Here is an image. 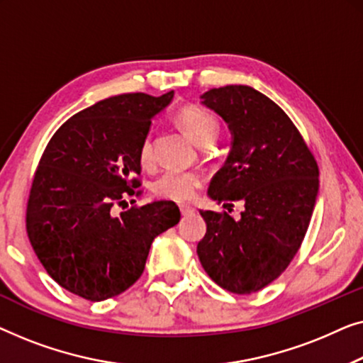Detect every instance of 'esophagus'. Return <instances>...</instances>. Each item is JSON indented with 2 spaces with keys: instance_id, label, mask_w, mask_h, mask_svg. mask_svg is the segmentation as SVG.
Returning a JSON list of instances; mask_svg holds the SVG:
<instances>
[{
  "instance_id": "34e87169",
  "label": "esophagus",
  "mask_w": 363,
  "mask_h": 363,
  "mask_svg": "<svg viewBox=\"0 0 363 363\" xmlns=\"http://www.w3.org/2000/svg\"><path fill=\"white\" fill-rule=\"evenodd\" d=\"M179 211H181V216L182 217H187V216H191V213H194V207L187 206V203H181Z\"/></svg>"
}]
</instances>
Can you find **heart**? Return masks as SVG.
<instances>
[{"label": "heart", "instance_id": "1", "mask_svg": "<svg viewBox=\"0 0 363 363\" xmlns=\"http://www.w3.org/2000/svg\"><path fill=\"white\" fill-rule=\"evenodd\" d=\"M177 123L186 131V135L197 143L199 146L203 143H213L220 130L218 120L211 111L201 108L197 105H187L177 111ZM140 162L143 166H150L152 162V140L151 135L143 138L140 151ZM202 176L196 171L184 169H167L152 182V194L160 199L174 202L192 201L199 189L202 186Z\"/></svg>", "mask_w": 363, "mask_h": 363}]
</instances>
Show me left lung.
Listing matches in <instances>:
<instances>
[{
  "instance_id": "1",
  "label": "left lung",
  "mask_w": 363,
  "mask_h": 363,
  "mask_svg": "<svg viewBox=\"0 0 363 363\" xmlns=\"http://www.w3.org/2000/svg\"><path fill=\"white\" fill-rule=\"evenodd\" d=\"M201 99L233 138L208 197L223 207L240 201L245 211L240 220L201 211L207 232L197 255L220 288L252 294L274 281L298 253L318 199L319 167L289 116L262 91L227 85Z\"/></svg>"
}]
</instances>
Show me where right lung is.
I'll list each match as a JSON object with an SVG mask.
<instances>
[{
    "label": "right lung",
    "instance_id": "obj_1",
    "mask_svg": "<svg viewBox=\"0 0 363 363\" xmlns=\"http://www.w3.org/2000/svg\"><path fill=\"white\" fill-rule=\"evenodd\" d=\"M172 96L96 101L45 146L28 199V237L49 277L80 298L104 301L128 289L143 274L152 240L181 220L171 201L115 216V206L140 194V145Z\"/></svg>",
    "mask_w": 363,
    "mask_h": 363
}]
</instances>
